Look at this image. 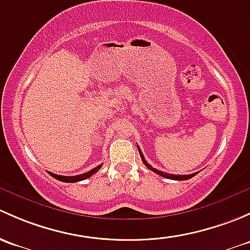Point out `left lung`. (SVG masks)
Wrapping results in <instances>:
<instances>
[{
  "mask_svg": "<svg viewBox=\"0 0 250 250\" xmlns=\"http://www.w3.org/2000/svg\"><path fill=\"white\" fill-rule=\"evenodd\" d=\"M138 151H140V155H141V158H142L143 164L146 165V166L148 167L149 169H151V171L155 172V173H158V174H160V176L165 177V178L173 179V181H187V179L192 178V177L196 176V174H197V173H192V174H184V176H182V174H169V173H165V172H163V171H159V169L154 168V167L151 166V165H149L148 163H146V159H144V156H143V154H142V151H141L140 146H138Z\"/></svg>",
  "mask_w": 250,
  "mask_h": 250,
  "instance_id": "obj_1",
  "label": "left lung"
}]
</instances>
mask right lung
Wrapping results in <instances>:
<instances>
[{
    "mask_svg": "<svg viewBox=\"0 0 250 250\" xmlns=\"http://www.w3.org/2000/svg\"><path fill=\"white\" fill-rule=\"evenodd\" d=\"M102 167V165H99L97 167H95V168L90 169L89 172H86V173H83V174H78V176H71V177H67V176H59V174H55V173H51V172H49V174H50L51 177H54L55 179H58V181L60 182H65V183H74V182H81V181H84V179L89 178V177H91L92 174L96 173L97 171H99L100 168Z\"/></svg>",
    "mask_w": 250,
    "mask_h": 250,
    "instance_id": "right-lung-1",
    "label": "right lung"
}]
</instances>
